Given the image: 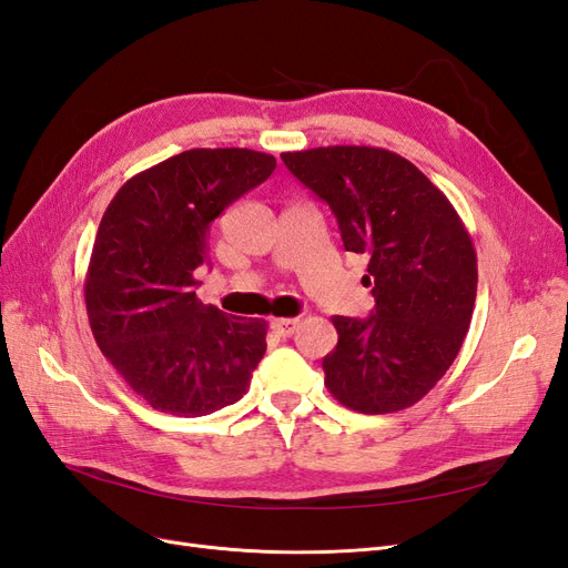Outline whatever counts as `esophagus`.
<instances>
[{
	"label": "esophagus",
	"mask_w": 568,
	"mask_h": 568,
	"mask_svg": "<svg viewBox=\"0 0 568 568\" xmlns=\"http://www.w3.org/2000/svg\"><path fill=\"white\" fill-rule=\"evenodd\" d=\"M298 322H301V320H296V317H277V320L270 322V326L274 329V334L291 336V334H294V332L298 329Z\"/></svg>",
	"instance_id": "obj_1"
}]
</instances>
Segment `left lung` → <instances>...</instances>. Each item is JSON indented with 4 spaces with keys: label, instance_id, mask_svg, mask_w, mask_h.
Instances as JSON below:
<instances>
[{
    "label": "left lung",
    "instance_id": "left-lung-1",
    "mask_svg": "<svg viewBox=\"0 0 568 568\" xmlns=\"http://www.w3.org/2000/svg\"><path fill=\"white\" fill-rule=\"evenodd\" d=\"M329 203L346 251L369 257L365 320L334 315L324 386L348 409L388 415L419 403L448 372L476 301V251L462 217L417 165L379 146L282 153Z\"/></svg>",
    "mask_w": 568,
    "mask_h": 568
}]
</instances>
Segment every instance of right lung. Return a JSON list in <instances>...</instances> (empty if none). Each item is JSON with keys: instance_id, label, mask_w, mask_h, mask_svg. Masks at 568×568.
Segmentation results:
<instances>
[{"instance_id": "right-lung-1", "label": "right lung", "mask_w": 568, "mask_h": 568, "mask_svg": "<svg viewBox=\"0 0 568 568\" xmlns=\"http://www.w3.org/2000/svg\"><path fill=\"white\" fill-rule=\"evenodd\" d=\"M277 161L251 149H189L130 178L99 222L84 305L97 346L153 409L203 417L236 403L265 355V320L196 298L211 222Z\"/></svg>"}]
</instances>
